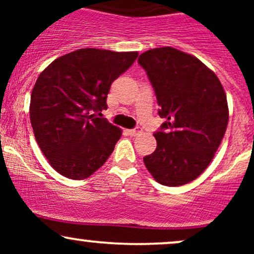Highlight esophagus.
I'll return each mask as SVG.
<instances>
[{
    "label": "esophagus",
    "instance_id": "esophagus-1",
    "mask_svg": "<svg viewBox=\"0 0 254 254\" xmlns=\"http://www.w3.org/2000/svg\"><path fill=\"white\" fill-rule=\"evenodd\" d=\"M127 132H129V135H131V136H137L142 132V129L141 127H136V129L127 130Z\"/></svg>",
    "mask_w": 254,
    "mask_h": 254
}]
</instances>
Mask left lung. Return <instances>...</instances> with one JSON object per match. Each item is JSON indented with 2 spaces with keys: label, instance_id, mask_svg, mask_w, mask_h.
<instances>
[{
  "label": "left lung",
  "instance_id": "8db88e82",
  "mask_svg": "<svg viewBox=\"0 0 254 254\" xmlns=\"http://www.w3.org/2000/svg\"><path fill=\"white\" fill-rule=\"evenodd\" d=\"M138 64L166 118L144 165L161 185H185L205 171L220 147L229 118L226 93L205 64L171 46L143 52Z\"/></svg>",
  "mask_w": 254,
  "mask_h": 254
}]
</instances>
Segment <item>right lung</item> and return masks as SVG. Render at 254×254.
I'll use <instances>...</instances> for the list:
<instances>
[{
	"label": "right lung",
	"mask_w": 254,
	"mask_h": 254,
	"mask_svg": "<svg viewBox=\"0 0 254 254\" xmlns=\"http://www.w3.org/2000/svg\"><path fill=\"white\" fill-rule=\"evenodd\" d=\"M138 52L80 49L58 57L32 89L30 118L44 156L63 177L82 180L112 154L122 130L105 118L110 87Z\"/></svg>",
	"instance_id": "add662e5"
}]
</instances>
